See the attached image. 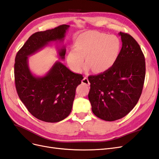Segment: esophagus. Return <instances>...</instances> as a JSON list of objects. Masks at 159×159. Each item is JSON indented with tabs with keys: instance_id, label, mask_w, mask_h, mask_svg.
Instances as JSON below:
<instances>
[{
	"instance_id": "1",
	"label": "esophagus",
	"mask_w": 159,
	"mask_h": 159,
	"mask_svg": "<svg viewBox=\"0 0 159 159\" xmlns=\"http://www.w3.org/2000/svg\"><path fill=\"white\" fill-rule=\"evenodd\" d=\"M81 82H82V84H85L86 85H89V84H90L89 81L88 80V78H87V77H85V76L84 77V79L82 80V81H81Z\"/></svg>"
}]
</instances>
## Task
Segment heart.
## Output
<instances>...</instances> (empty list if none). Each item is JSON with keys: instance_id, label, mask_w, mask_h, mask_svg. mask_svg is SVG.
Returning <instances> with one entry per match:
<instances>
[{"instance_id": "heart-1", "label": "heart", "mask_w": 159, "mask_h": 159, "mask_svg": "<svg viewBox=\"0 0 159 159\" xmlns=\"http://www.w3.org/2000/svg\"><path fill=\"white\" fill-rule=\"evenodd\" d=\"M120 50V41L113 35L97 31L81 34L77 38L75 49L68 53V64L78 71L82 68L85 57L87 68H92L96 73L107 71L116 61Z\"/></svg>"}]
</instances>
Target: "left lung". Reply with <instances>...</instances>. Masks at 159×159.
<instances>
[{"label":"left lung","instance_id":"obj_1","mask_svg":"<svg viewBox=\"0 0 159 159\" xmlns=\"http://www.w3.org/2000/svg\"><path fill=\"white\" fill-rule=\"evenodd\" d=\"M119 34L122 48L115 64L103 73L88 77L92 111L107 121L124 117L134 108L145 78V59L140 46L129 34Z\"/></svg>","mask_w":159,"mask_h":159}]
</instances>
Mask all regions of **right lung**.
<instances>
[{"mask_svg":"<svg viewBox=\"0 0 159 159\" xmlns=\"http://www.w3.org/2000/svg\"><path fill=\"white\" fill-rule=\"evenodd\" d=\"M69 25H62L54 29L37 32L31 35L17 52L14 64V80L17 93L28 111L41 121L56 123L71 113L75 89L84 79L73 73L60 61H56L43 77H36L28 65V56L34 54L52 41H61ZM65 47L58 50L61 60Z\"/></svg>","mask_w":159,"mask_h":159,"instance_id":"right-lung-1","label":"right lung"}]
</instances>
